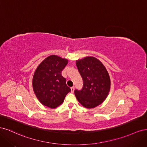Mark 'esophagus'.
I'll use <instances>...</instances> for the list:
<instances>
[{
	"mask_svg": "<svg viewBox=\"0 0 147 147\" xmlns=\"http://www.w3.org/2000/svg\"><path fill=\"white\" fill-rule=\"evenodd\" d=\"M74 86H72V87H71L70 88V90H71V92H73L74 91Z\"/></svg>",
	"mask_w": 147,
	"mask_h": 147,
	"instance_id": "obj_1",
	"label": "esophagus"
}]
</instances>
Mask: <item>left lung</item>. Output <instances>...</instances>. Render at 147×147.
Here are the masks:
<instances>
[{
  "label": "left lung",
  "mask_w": 147,
  "mask_h": 147,
  "mask_svg": "<svg viewBox=\"0 0 147 147\" xmlns=\"http://www.w3.org/2000/svg\"><path fill=\"white\" fill-rule=\"evenodd\" d=\"M76 65L83 81L81 91L75 90V95L84 107L93 109L107 97L110 90V78L101 62L93 56L76 61Z\"/></svg>",
  "instance_id": "left-lung-1"
}]
</instances>
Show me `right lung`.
<instances>
[{
    "label": "right lung",
    "instance_id": "right-lung-1",
    "mask_svg": "<svg viewBox=\"0 0 147 147\" xmlns=\"http://www.w3.org/2000/svg\"><path fill=\"white\" fill-rule=\"evenodd\" d=\"M68 60L57 55L49 56L35 69L32 87L40 103L47 107L55 109L63 103L65 97L71 91L67 86L66 79L61 72Z\"/></svg>",
    "mask_w": 147,
    "mask_h": 147
}]
</instances>
